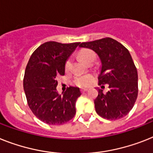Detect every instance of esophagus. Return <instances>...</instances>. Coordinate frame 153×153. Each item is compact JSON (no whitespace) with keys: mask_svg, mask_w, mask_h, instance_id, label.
<instances>
[{"mask_svg":"<svg viewBox=\"0 0 153 153\" xmlns=\"http://www.w3.org/2000/svg\"><path fill=\"white\" fill-rule=\"evenodd\" d=\"M88 89H87V88H82L81 90H80V91L82 92V93H84V92H86V91H88Z\"/></svg>","mask_w":153,"mask_h":153,"instance_id":"1","label":"esophagus"}]
</instances>
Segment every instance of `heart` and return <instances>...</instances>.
Instances as JSON below:
<instances>
[{
    "label": "heart",
    "instance_id": "heart-1",
    "mask_svg": "<svg viewBox=\"0 0 153 153\" xmlns=\"http://www.w3.org/2000/svg\"><path fill=\"white\" fill-rule=\"evenodd\" d=\"M79 58L84 60V62H87L88 59L94 56V53L91 50H83L79 52ZM71 65V62L69 59H68L65 65V70H69ZM93 80V76L91 74H86V75H79L76 76L74 79V83L76 85L79 86V87H87L91 84Z\"/></svg>",
    "mask_w": 153,
    "mask_h": 153
}]
</instances>
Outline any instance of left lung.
Listing matches in <instances>:
<instances>
[{"label":"left lung","instance_id":"obj_1","mask_svg":"<svg viewBox=\"0 0 153 153\" xmlns=\"http://www.w3.org/2000/svg\"><path fill=\"white\" fill-rule=\"evenodd\" d=\"M79 48L91 49L100 59L102 67L98 84H108L105 94L98 89L94 99L96 113L107 120H118L132 109L137 99V71L129 51L110 37L81 43Z\"/></svg>","mask_w":153,"mask_h":153}]
</instances>
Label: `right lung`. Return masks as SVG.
Listing matches in <instances>:
<instances>
[{
    "mask_svg": "<svg viewBox=\"0 0 153 153\" xmlns=\"http://www.w3.org/2000/svg\"><path fill=\"white\" fill-rule=\"evenodd\" d=\"M79 44L48 41L30 56L24 75V91L33 113L44 123L63 124L75 116L79 88L69 87L59 94L56 79L65 75V62Z\"/></svg>",
    "mask_w": 153,
    "mask_h": 153,
    "instance_id": "add662e5",
    "label": "right lung"
}]
</instances>
